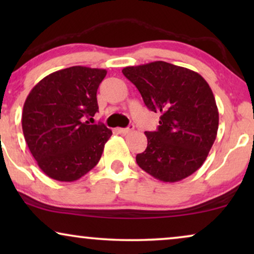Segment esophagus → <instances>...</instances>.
<instances>
[{"instance_id": "obj_1", "label": "esophagus", "mask_w": 254, "mask_h": 254, "mask_svg": "<svg viewBox=\"0 0 254 254\" xmlns=\"http://www.w3.org/2000/svg\"><path fill=\"white\" fill-rule=\"evenodd\" d=\"M131 130H134L133 125H129L127 128H118V131H119L120 134H128V133H130Z\"/></svg>"}]
</instances>
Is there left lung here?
<instances>
[{
    "label": "left lung",
    "instance_id": "1",
    "mask_svg": "<svg viewBox=\"0 0 254 254\" xmlns=\"http://www.w3.org/2000/svg\"><path fill=\"white\" fill-rule=\"evenodd\" d=\"M123 74L136 86L145 106L161 113L156 131H145L140 168L164 183H176L201 168L218 129V110L210 86L190 69L164 61L131 65Z\"/></svg>",
    "mask_w": 254,
    "mask_h": 254
}]
</instances>
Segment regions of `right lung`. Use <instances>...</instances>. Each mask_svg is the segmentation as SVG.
<instances>
[{
	"label": "right lung",
	"mask_w": 254,
	"mask_h": 254,
	"mask_svg": "<svg viewBox=\"0 0 254 254\" xmlns=\"http://www.w3.org/2000/svg\"><path fill=\"white\" fill-rule=\"evenodd\" d=\"M105 69L75 67L52 72L24 103L22 127L31 154L45 175L75 182L92 170L112 135L105 125H89L98 111L97 90Z\"/></svg>",
	"instance_id": "1"
}]
</instances>
